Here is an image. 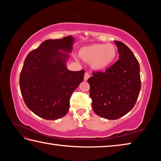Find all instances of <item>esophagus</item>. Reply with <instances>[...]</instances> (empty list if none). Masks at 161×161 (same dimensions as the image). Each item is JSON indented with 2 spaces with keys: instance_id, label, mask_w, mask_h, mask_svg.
Masks as SVG:
<instances>
[{
  "instance_id": "1",
  "label": "esophagus",
  "mask_w": 161,
  "mask_h": 161,
  "mask_svg": "<svg viewBox=\"0 0 161 161\" xmlns=\"http://www.w3.org/2000/svg\"><path fill=\"white\" fill-rule=\"evenodd\" d=\"M89 77H90V75H89L88 72H86L85 74H84V81H86Z\"/></svg>"
}]
</instances>
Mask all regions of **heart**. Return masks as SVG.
<instances>
[{"mask_svg": "<svg viewBox=\"0 0 161 161\" xmlns=\"http://www.w3.org/2000/svg\"><path fill=\"white\" fill-rule=\"evenodd\" d=\"M84 61L90 62L92 69L101 71L112 63L116 56V47L112 44H92L84 46L79 51Z\"/></svg>", "mask_w": 161, "mask_h": 161, "instance_id": "1", "label": "heart"}]
</instances>
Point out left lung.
Here are the masks:
<instances>
[{
    "instance_id": "1",
    "label": "left lung",
    "mask_w": 161,
    "mask_h": 161,
    "mask_svg": "<svg viewBox=\"0 0 161 161\" xmlns=\"http://www.w3.org/2000/svg\"><path fill=\"white\" fill-rule=\"evenodd\" d=\"M119 59L104 72H94L89 78V95L95 114L102 118L116 120L134 107L141 90L140 67L131 50L120 41Z\"/></svg>"
}]
</instances>
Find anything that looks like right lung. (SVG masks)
I'll return each mask as SVG.
<instances>
[{
	"label": "right lung",
	"instance_id": "obj_1",
	"mask_svg": "<svg viewBox=\"0 0 161 161\" xmlns=\"http://www.w3.org/2000/svg\"><path fill=\"white\" fill-rule=\"evenodd\" d=\"M74 41L72 35L45 40L24 62L20 75L22 97L29 109L44 119L66 115L71 95L84 80L85 71L67 68Z\"/></svg>",
	"mask_w": 161,
	"mask_h": 161
}]
</instances>
